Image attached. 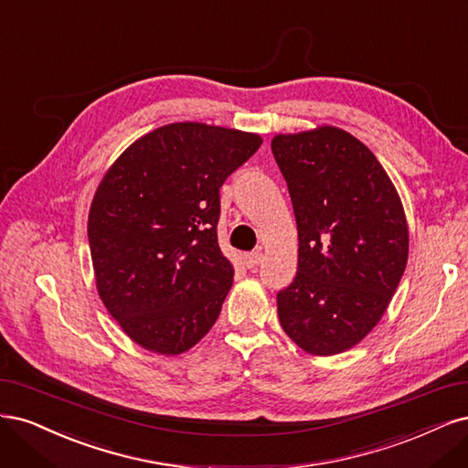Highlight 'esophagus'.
<instances>
[{
  "mask_svg": "<svg viewBox=\"0 0 468 468\" xmlns=\"http://www.w3.org/2000/svg\"><path fill=\"white\" fill-rule=\"evenodd\" d=\"M243 259H245V266H247V268H256V266H259V264L262 262L264 254H262L261 250H252V252H247V254L243 256Z\"/></svg>",
  "mask_w": 468,
  "mask_h": 468,
  "instance_id": "1",
  "label": "esophagus"
}]
</instances>
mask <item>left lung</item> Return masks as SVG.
Returning a JSON list of instances; mask_svg holds the SVG:
<instances>
[{"label": "left lung", "mask_w": 468, "mask_h": 468, "mask_svg": "<svg viewBox=\"0 0 468 468\" xmlns=\"http://www.w3.org/2000/svg\"><path fill=\"white\" fill-rule=\"evenodd\" d=\"M299 237L297 274L278 319L299 348L333 356L379 323L409 261V228L381 163L348 132L276 135Z\"/></svg>", "instance_id": "left-lung-1"}]
</instances>
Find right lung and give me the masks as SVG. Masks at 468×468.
Listing matches in <instances>:
<instances>
[{
    "label": "right lung",
    "mask_w": 468,
    "mask_h": 468,
    "mask_svg": "<svg viewBox=\"0 0 468 468\" xmlns=\"http://www.w3.org/2000/svg\"><path fill=\"white\" fill-rule=\"evenodd\" d=\"M261 144L176 122L133 142L101 180L87 223L97 290L145 350L183 354L218 321L233 283L218 243L219 188Z\"/></svg>",
    "instance_id": "right-lung-1"
}]
</instances>
